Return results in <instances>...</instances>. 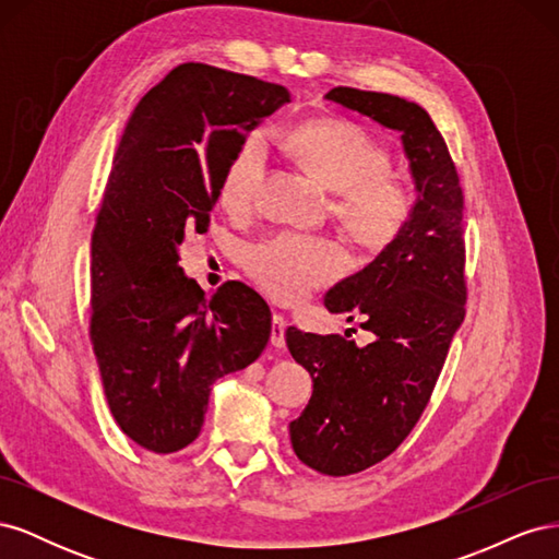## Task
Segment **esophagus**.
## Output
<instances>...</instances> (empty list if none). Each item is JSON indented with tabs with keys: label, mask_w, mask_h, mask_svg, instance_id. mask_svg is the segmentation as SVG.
I'll return each instance as SVG.
<instances>
[{
	"label": "esophagus",
	"mask_w": 559,
	"mask_h": 559,
	"mask_svg": "<svg viewBox=\"0 0 559 559\" xmlns=\"http://www.w3.org/2000/svg\"><path fill=\"white\" fill-rule=\"evenodd\" d=\"M284 331H286V317L275 312L273 314V333H270V343H273L275 347H284L286 345Z\"/></svg>",
	"instance_id": "1"
}]
</instances>
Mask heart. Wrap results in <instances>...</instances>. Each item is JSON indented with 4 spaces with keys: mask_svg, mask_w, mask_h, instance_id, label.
Listing matches in <instances>:
<instances>
[{
    "mask_svg": "<svg viewBox=\"0 0 559 559\" xmlns=\"http://www.w3.org/2000/svg\"><path fill=\"white\" fill-rule=\"evenodd\" d=\"M284 148L333 189V214L349 238L368 251L399 240L415 212V193L392 167L389 148L364 126L347 118H312L280 134ZM267 142L263 132H249L230 154L218 198L228 212H249L267 177ZM249 275L284 302L310 296L343 273L347 253L324 235L275 233L247 251Z\"/></svg>",
    "mask_w": 559,
    "mask_h": 559,
    "instance_id": "heart-1",
    "label": "heart"
}]
</instances>
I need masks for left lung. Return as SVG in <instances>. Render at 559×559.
Masks as SVG:
<instances>
[{
	"mask_svg": "<svg viewBox=\"0 0 559 559\" xmlns=\"http://www.w3.org/2000/svg\"><path fill=\"white\" fill-rule=\"evenodd\" d=\"M326 99L399 130L419 191L413 218L357 275L326 294L331 312L359 317L376 341L286 329L314 392L292 421L298 460L343 478L380 464L415 429L466 314L464 193L431 116L396 95L337 86Z\"/></svg>",
	"mask_w": 559,
	"mask_h": 559,
	"instance_id": "1",
	"label": "left lung"
}]
</instances>
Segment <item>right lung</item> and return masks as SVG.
Here are the masks:
<instances>
[{
	"label": "right lung",
	"instance_id": "obj_1",
	"mask_svg": "<svg viewBox=\"0 0 559 559\" xmlns=\"http://www.w3.org/2000/svg\"><path fill=\"white\" fill-rule=\"evenodd\" d=\"M289 91L202 62L167 72L134 107L91 240L88 331L109 411L134 443L191 445L212 384L261 357L267 302L242 282L212 296L186 280L183 235L205 233L224 167Z\"/></svg>",
	"mask_w": 559,
	"mask_h": 559
}]
</instances>
